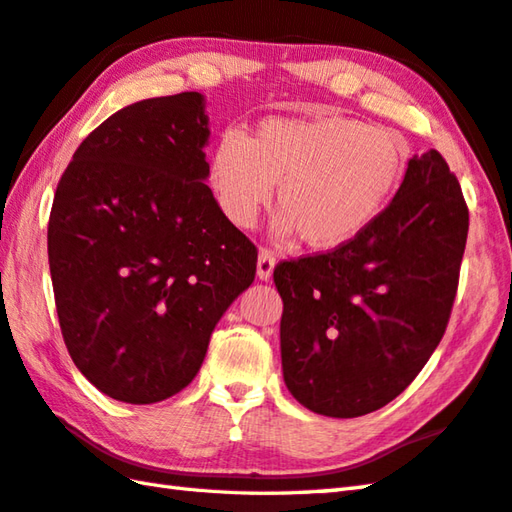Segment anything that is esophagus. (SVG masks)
Returning <instances> with one entry per match:
<instances>
[{
  "label": "esophagus",
  "mask_w": 512,
  "mask_h": 512,
  "mask_svg": "<svg viewBox=\"0 0 512 512\" xmlns=\"http://www.w3.org/2000/svg\"><path fill=\"white\" fill-rule=\"evenodd\" d=\"M275 255L270 248H262L259 250V257H257V277L262 281H268L273 277V268H275Z\"/></svg>",
  "instance_id": "34e87169"
}]
</instances>
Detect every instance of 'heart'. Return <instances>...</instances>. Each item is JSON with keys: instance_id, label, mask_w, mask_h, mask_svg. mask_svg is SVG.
I'll return each mask as SVG.
<instances>
[{"instance_id": "heart-1", "label": "heart", "mask_w": 512, "mask_h": 512, "mask_svg": "<svg viewBox=\"0 0 512 512\" xmlns=\"http://www.w3.org/2000/svg\"><path fill=\"white\" fill-rule=\"evenodd\" d=\"M411 147L396 129L341 114L273 116L246 140L228 132L215 145L211 187L237 226H253L273 198L281 235L301 233L314 248L361 237L396 198Z\"/></svg>"}]
</instances>
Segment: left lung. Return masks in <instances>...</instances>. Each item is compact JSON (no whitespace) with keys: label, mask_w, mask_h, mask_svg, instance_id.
Instances as JSON below:
<instances>
[{"label":"left lung","mask_w":512,"mask_h":512,"mask_svg":"<svg viewBox=\"0 0 512 512\" xmlns=\"http://www.w3.org/2000/svg\"><path fill=\"white\" fill-rule=\"evenodd\" d=\"M469 206L436 149L354 242L275 268L290 394L330 418L372 413L420 374L449 325Z\"/></svg>","instance_id":"8db88e82"}]
</instances>
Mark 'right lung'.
<instances>
[{"label": "right lung", "mask_w": 512, "mask_h": 512, "mask_svg": "<svg viewBox=\"0 0 512 512\" xmlns=\"http://www.w3.org/2000/svg\"><path fill=\"white\" fill-rule=\"evenodd\" d=\"M200 92L138 101L74 151L48 262L65 347L114 400L151 405L200 372L211 332L255 279L257 248L204 180Z\"/></svg>", "instance_id": "add662e5"}]
</instances>
